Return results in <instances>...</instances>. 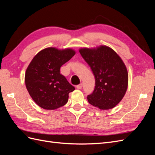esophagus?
Instances as JSON below:
<instances>
[{"mask_svg":"<svg viewBox=\"0 0 155 155\" xmlns=\"http://www.w3.org/2000/svg\"><path fill=\"white\" fill-rule=\"evenodd\" d=\"M82 87H83V85H82V84H79V85H78L76 86V88H77L78 89H81Z\"/></svg>","mask_w":155,"mask_h":155,"instance_id":"obj_1","label":"esophagus"}]
</instances>
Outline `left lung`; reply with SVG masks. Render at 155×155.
Here are the masks:
<instances>
[{
	"label": "left lung",
	"mask_w": 155,
	"mask_h": 155,
	"mask_svg": "<svg viewBox=\"0 0 155 155\" xmlns=\"http://www.w3.org/2000/svg\"><path fill=\"white\" fill-rule=\"evenodd\" d=\"M95 78V88L88 95L89 104L101 110H109L123 99L128 87L127 70L116 51L107 46L79 50Z\"/></svg>",
	"instance_id": "1"
}]
</instances>
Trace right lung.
I'll list each match as a JSON object with an SVG mask.
<instances>
[{"label": "right lung", "mask_w": 155, "mask_h": 155, "mask_svg": "<svg viewBox=\"0 0 155 155\" xmlns=\"http://www.w3.org/2000/svg\"><path fill=\"white\" fill-rule=\"evenodd\" d=\"M76 54L72 48L54 47L41 50L33 58L25 73L28 91L35 104L46 110L64 105L74 87L60 74V68Z\"/></svg>", "instance_id": "add662e5"}]
</instances>
